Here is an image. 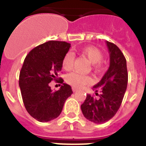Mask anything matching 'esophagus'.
<instances>
[{"label":"esophagus","instance_id":"34e87169","mask_svg":"<svg viewBox=\"0 0 146 146\" xmlns=\"http://www.w3.org/2000/svg\"><path fill=\"white\" fill-rule=\"evenodd\" d=\"M78 89L76 88H72V91H74V92H76V91H78Z\"/></svg>","mask_w":146,"mask_h":146}]
</instances>
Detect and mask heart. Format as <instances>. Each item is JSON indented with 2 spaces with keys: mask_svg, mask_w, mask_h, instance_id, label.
Masks as SVG:
<instances>
[{
  "mask_svg": "<svg viewBox=\"0 0 146 146\" xmlns=\"http://www.w3.org/2000/svg\"><path fill=\"white\" fill-rule=\"evenodd\" d=\"M81 54L85 56L90 62L92 64V68L97 73L102 72L103 66L101 65V61L104 58V54L99 48L94 46H86L81 50ZM74 57L72 52H67L64 55L62 59V68L65 71H68L72 68L74 63ZM65 81L68 84L72 85L73 88H81L83 85L89 84L91 83V78L88 75L80 74L76 72H72L67 74Z\"/></svg>",
  "mask_w": 146,
  "mask_h": 146,
  "instance_id": "1",
  "label": "heart"
}]
</instances>
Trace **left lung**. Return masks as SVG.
Returning <instances> with one entry per match:
<instances>
[{"instance_id": "left-lung-1", "label": "left lung", "mask_w": 146, "mask_h": 146, "mask_svg": "<svg viewBox=\"0 0 146 146\" xmlns=\"http://www.w3.org/2000/svg\"><path fill=\"white\" fill-rule=\"evenodd\" d=\"M110 53V67L100 82L93 87L99 98L88 94L81 104L86 119L94 123H104L115 116L123 99L127 88L128 73L126 58L115 44L107 41Z\"/></svg>"}]
</instances>
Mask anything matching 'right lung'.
I'll use <instances>...</instances> for the list:
<instances>
[{"instance_id":"add662e5","label":"right lung","mask_w":146,"mask_h":146,"mask_svg":"<svg viewBox=\"0 0 146 146\" xmlns=\"http://www.w3.org/2000/svg\"><path fill=\"white\" fill-rule=\"evenodd\" d=\"M71 44L62 41H48L35 47L25 58L20 72L19 86L25 108L31 116L39 122L57 118L65 100L72 95L71 86L63 83L58 91L53 92L49 86L57 81L62 68L64 55Z\"/></svg>"}]
</instances>
